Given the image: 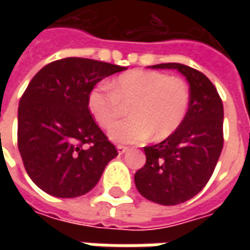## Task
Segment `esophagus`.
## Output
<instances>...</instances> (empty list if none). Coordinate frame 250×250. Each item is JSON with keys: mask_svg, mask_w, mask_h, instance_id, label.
<instances>
[{"mask_svg": "<svg viewBox=\"0 0 250 250\" xmlns=\"http://www.w3.org/2000/svg\"><path fill=\"white\" fill-rule=\"evenodd\" d=\"M116 148H118V152H119V154H125V151H128V147L122 146V145H119V146L116 147Z\"/></svg>", "mask_w": 250, "mask_h": 250, "instance_id": "1", "label": "esophagus"}]
</instances>
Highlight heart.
<instances>
[{
  "mask_svg": "<svg viewBox=\"0 0 250 250\" xmlns=\"http://www.w3.org/2000/svg\"><path fill=\"white\" fill-rule=\"evenodd\" d=\"M190 103V89L181 76L147 69H132L111 83V89L93 88L88 109L100 127L109 128L128 107L130 119L109 130L118 143H142L173 135L184 123Z\"/></svg>",
  "mask_w": 250,
  "mask_h": 250,
  "instance_id": "heart-1",
  "label": "heart"
}]
</instances>
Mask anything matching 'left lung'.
Wrapping results in <instances>:
<instances>
[{
  "label": "left lung",
  "mask_w": 250,
  "mask_h": 250,
  "mask_svg": "<svg viewBox=\"0 0 250 250\" xmlns=\"http://www.w3.org/2000/svg\"><path fill=\"white\" fill-rule=\"evenodd\" d=\"M151 68L177 69L190 85L184 123L163 142L145 147L146 163L134 177L145 198L170 206L193 198L209 182L224 147V105L214 84L202 72L178 62Z\"/></svg>",
  "instance_id": "left-lung-1"
}]
</instances>
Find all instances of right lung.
Segmentation results:
<instances>
[{"label":"right lung","mask_w":250,"mask_h":250,"mask_svg":"<svg viewBox=\"0 0 250 250\" xmlns=\"http://www.w3.org/2000/svg\"><path fill=\"white\" fill-rule=\"evenodd\" d=\"M125 66L66 57L41 68L21 96L17 145L30 179L45 193L75 198L92 190L116 147L95 123L88 95Z\"/></svg>","instance_id":"add662e5"}]
</instances>
